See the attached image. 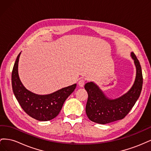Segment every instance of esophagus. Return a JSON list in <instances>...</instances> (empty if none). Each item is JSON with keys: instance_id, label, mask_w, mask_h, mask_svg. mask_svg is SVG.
Wrapping results in <instances>:
<instances>
[{"instance_id": "obj_1", "label": "esophagus", "mask_w": 151, "mask_h": 151, "mask_svg": "<svg viewBox=\"0 0 151 151\" xmlns=\"http://www.w3.org/2000/svg\"><path fill=\"white\" fill-rule=\"evenodd\" d=\"M84 84H85V80H84V79H83V78L80 79L79 81V83H78L79 86L80 87H83L84 85Z\"/></svg>"}]
</instances>
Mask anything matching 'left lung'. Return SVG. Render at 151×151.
<instances>
[{"label": "left lung", "mask_w": 151, "mask_h": 151, "mask_svg": "<svg viewBox=\"0 0 151 151\" xmlns=\"http://www.w3.org/2000/svg\"><path fill=\"white\" fill-rule=\"evenodd\" d=\"M130 56L136 68L135 79L131 88L121 96L111 99L94 82L86 83L84 88L88 94L86 113L91 121L99 124H107L122 120L137 101L142 88V73L135 55L131 52Z\"/></svg>", "instance_id": "8db88e82"}]
</instances>
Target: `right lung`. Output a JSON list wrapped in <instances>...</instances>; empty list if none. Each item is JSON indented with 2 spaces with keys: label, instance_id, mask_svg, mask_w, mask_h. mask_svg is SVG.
<instances>
[{
  "label": "right lung",
  "instance_id": "1",
  "mask_svg": "<svg viewBox=\"0 0 151 151\" xmlns=\"http://www.w3.org/2000/svg\"><path fill=\"white\" fill-rule=\"evenodd\" d=\"M21 53L17 57L12 72L13 93L21 108L31 117L38 121L51 120L60 113L63 103L75 90L77 84L48 94L40 95L31 92L22 84L18 74V63Z\"/></svg>",
  "mask_w": 151,
  "mask_h": 151
}]
</instances>
